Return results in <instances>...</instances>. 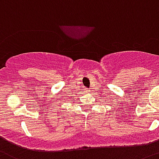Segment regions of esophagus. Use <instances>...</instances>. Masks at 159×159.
Wrapping results in <instances>:
<instances>
[{
    "label": "esophagus",
    "instance_id": "34e87169",
    "mask_svg": "<svg viewBox=\"0 0 159 159\" xmlns=\"http://www.w3.org/2000/svg\"><path fill=\"white\" fill-rule=\"evenodd\" d=\"M86 90V92H90V90H88V89H86V90Z\"/></svg>",
    "mask_w": 159,
    "mask_h": 159
}]
</instances>
